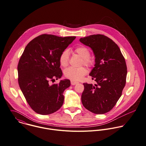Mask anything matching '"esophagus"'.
<instances>
[{"instance_id": "esophagus-1", "label": "esophagus", "mask_w": 146, "mask_h": 146, "mask_svg": "<svg viewBox=\"0 0 146 146\" xmlns=\"http://www.w3.org/2000/svg\"><path fill=\"white\" fill-rule=\"evenodd\" d=\"M70 82H71V85H76V84H78V82L74 81H72V80H71Z\"/></svg>"}]
</instances>
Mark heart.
<instances>
[{
  "instance_id": "heart-1",
  "label": "heart",
  "mask_w": 146,
  "mask_h": 146,
  "mask_svg": "<svg viewBox=\"0 0 146 146\" xmlns=\"http://www.w3.org/2000/svg\"><path fill=\"white\" fill-rule=\"evenodd\" d=\"M74 52L82 58V64L91 66L94 64L93 59L90 57V52L89 50L85 46H79L74 49ZM60 64L62 67H66L69 64V51H64L60 55L59 58ZM88 73L87 69L85 67L79 68H69L64 71V75L67 78L72 81H79L81 80Z\"/></svg>"
}]
</instances>
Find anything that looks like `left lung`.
I'll list each match as a JSON object with an SVG mask.
<instances>
[{"label":"left lung","mask_w":146,"mask_h":146,"mask_svg":"<svg viewBox=\"0 0 146 146\" xmlns=\"http://www.w3.org/2000/svg\"><path fill=\"white\" fill-rule=\"evenodd\" d=\"M80 41L93 51L95 64L89 75L96 82L84 84L82 104L94 113L104 114L116 105L125 86V60L116 43L104 35H91Z\"/></svg>","instance_id":"obj_1"}]
</instances>
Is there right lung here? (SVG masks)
Instances as JSON below:
<instances>
[{
    "instance_id": "1",
    "label": "right lung",
    "mask_w": 146,
    "mask_h": 146,
    "mask_svg": "<svg viewBox=\"0 0 146 146\" xmlns=\"http://www.w3.org/2000/svg\"><path fill=\"white\" fill-rule=\"evenodd\" d=\"M75 38L43 34L26 46L17 66L18 81L28 103L36 113L50 115L63 104V93L70 86V80H60L58 84L52 85L49 81L62 76L60 55Z\"/></svg>"
}]
</instances>
